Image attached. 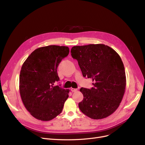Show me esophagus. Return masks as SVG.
<instances>
[{
    "instance_id": "esophagus-1",
    "label": "esophagus",
    "mask_w": 145,
    "mask_h": 145,
    "mask_svg": "<svg viewBox=\"0 0 145 145\" xmlns=\"http://www.w3.org/2000/svg\"><path fill=\"white\" fill-rule=\"evenodd\" d=\"M71 91L72 92H76V91H78V89H74V88H72Z\"/></svg>"
}]
</instances>
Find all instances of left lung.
Masks as SVG:
<instances>
[{
	"mask_svg": "<svg viewBox=\"0 0 145 145\" xmlns=\"http://www.w3.org/2000/svg\"><path fill=\"white\" fill-rule=\"evenodd\" d=\"M71 55L76 59L83 77L92 78L94 87L82 88L81 112L93 119L107 118L118 108L126 85L125 67L118 53L103 44L75 46Z\"/></svg>",
	"mask_w": 145,
	"mask_h": 145,
	"instance_id": "left-lung-1",
	"label": "left lung"
}]
</instances>
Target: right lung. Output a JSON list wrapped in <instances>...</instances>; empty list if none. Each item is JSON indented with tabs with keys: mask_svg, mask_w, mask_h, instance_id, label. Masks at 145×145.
<instances>
[{
	"mask_svg": "<svg viewBox=\"0 0 145 145\" xmlns=\"http://www.w3.org/2000/svg\"><path fill=\"white\" fill-rule=\"evenodd\" d=\"M69 49L50 45L35 50L23 64L19 76V91L25 107L35 118L49 121L62 112L69 90L54 83L59 80L57 68Z\"/></svg>",
	"mask_w": 145,
	"mask_h": 145,
	"instance_id": "1",
	"label": "right lung"
}]
</instances>
